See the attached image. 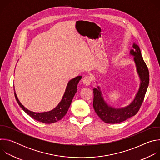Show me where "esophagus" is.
Listing matches in <instances>:
<instances>
[{"label": "esophagus", "mask_w": 160, "mask_h": 160, "mask_svg": "<svg viewBox=\"0 0 160 160\" xmlns=\"http://www.w3.org/2000/svg\"><path fill=\"white\" fill-rule=\"evenodd\" d=\"M92 77H90L89 76H86L85 77L83 80H82V82H83V83L86 85V86H88L91 82H92Z\"/></svg>", "instance_id": "1"}]
</instances>
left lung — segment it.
I'll use <instances>...</instances> for the list:
<instances>
[{"instance_id": "1", "label": "left lung", "mask_w": 160, "mask_h": 160, "mask_svg": "<svg viewBox=\"0 0 160 160\" xmlns=\"http://www.w3.org/2000/svg\"><path fill=\"white\" fill-rule=\"evenodd\" d=\"M132 48L133 49L130 50V55L133 56L137 72L139 75L141 83L138 92L131 103L123 108H113L104 101L99 86L98 88L93 89L94 109L98 117L106 123H121L135 115L144 101L149 82V70L142 58L139 47L133 43Z\"/></svg>"}]
</instances>
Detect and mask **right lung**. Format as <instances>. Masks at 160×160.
<instances>
[{"label":"right lung","mask_w":160,"mask_h":160,"mask_svg":"<svg viewBox=\"0 0 160 160\" xmlns=\"http://www.w3.org/2000/svg\"><path fill=\"white\" fill-rule=\"evenodd\" d=\"M81 78L82 76H78L68 82L61 101L54 109L49 111L35 112L30 111L20 102L15 91L14 96L18 104L22 108V109L34 120L48 124L55 123L61 120L65 116L68 109H69L71 105L73 98L77 92V85Z\"/></svg>","instance_id":"right-lung-1"}]
</instances>
